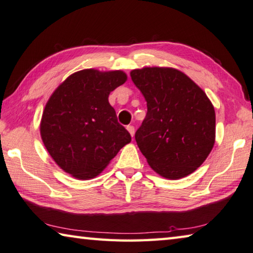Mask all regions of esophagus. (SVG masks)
Returning a JSON list of instances; mask_svg holds the SVG:
<instances>
[{"label":"esophagus","instance_id":"esophagus-1","mask_svg":"<svg viewBox=\"0 0 253 253\" xmlns=\"http://www.w3.org/2000/svg\"><path fill=\"white\" fill-rule=\"evenodd\" d=\"M126 128H127V130L129 131V134H130L131 137L135 135V127H134V126H132V125H128Z\"/></svg>","mask_w":253,"mask_h":253}]
</instances>
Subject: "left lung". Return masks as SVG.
Returning a JSON list of instances; mask_svg holds the SVG:
<instances>
[{"mask_svg":"<svg viewBox=\"0 0 253 253\" xmlns=\"http://www.w3.org/2000/svg\"><path fill=\"white\" fill-rule=\"evenodd\" d=\"M130 76L147 102L135 139L150 168L171 180L197 170L215 140V113L208 96L176 68H137Z\"/></svg>","mask_w":253,"mask_h":253,"instance_id":"left-lung-1","label":"left lung"}]
</instances>
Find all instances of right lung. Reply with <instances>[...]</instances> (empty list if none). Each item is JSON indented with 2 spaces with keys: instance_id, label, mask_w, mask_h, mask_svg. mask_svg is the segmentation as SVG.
Masks as SVG:
<instances>
[{
  "instance_id": "right-lung-1",
  "label": "right lung",
  "mask_w": 253,
  "mask_h": 253,
  "mask_svg": "<svg viewBox=\"0 0 253 253\" xmlns=\"http://www.w3.org/2000/svg\"><path fill=\"white\" fill-rule=\"evenodd\" d=\"M126 81L123 71L83 70L68 76L45 105L43 144L58 167L76 179L98 176L130 142L108 102L111 91Z\"/></svg>"
}]
</instances>
